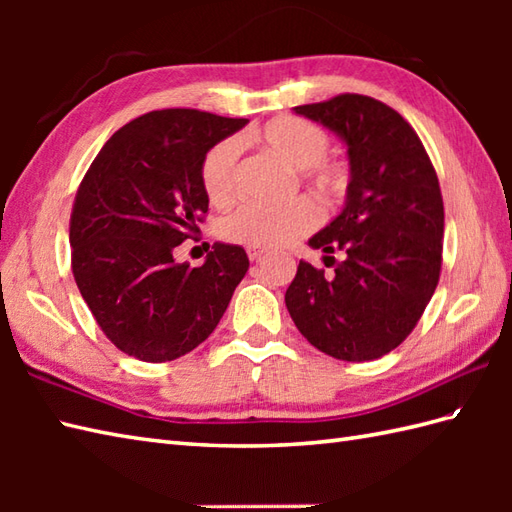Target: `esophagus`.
Listing matches in <instances>:
<instances>
[{
    "label": "esophagus",
    "mask_w": 512,
    "mask_h": 512,
    "mask_svg": "<svg viewBox=\"0 0 512 512\" xmlns=\"http://www.w3.org/2000/svg\"><path fill=\"white\" fill-rule=\"evenodd\" d=\"M266 255H268V250H264V248H248L250 262H259V259H264Z\"/></svg>",
    "instance_id": "34e87169"
}]
</instances>
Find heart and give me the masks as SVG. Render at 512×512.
Returning <instances> with one entry per match:
<instances>
[{
  "label": "heart",
  "instance_id": "heart-1",
  "mask_svg": "<svg viewBox=\"0 0 512 512\" xmlns=\"http://www.w3.org/2000/svg\"><path fill=\"white\" fill-rule=\"evenodd\" d=\"M259 147L279 158L286 167L299 171V178L319 198L334 202L345 195L350 184L347 167L330 156L332 140L319 125L303 118H277L253 136ZM239 162L242 147L239 140L228 136L209 147L202 165L200 180L213 204H228L239 189ZM321 222L317 204L299 198L286 206L242 204L222 217L220 235L226 242L248 248H279L308 235Z\"/></svg>",
  "mask_w": 512,
  "mask_h": 512
}]
</instances>
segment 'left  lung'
Listing matches in <instances>:
<instances>
[{
    "label": "left lung",
    "mask_w": 512,
    "mask_h": 512,
    "mask_svg": "<svg viewBox=\"0 0 512 512\" xmlns=\"http://www.w3.org/2000/svg\"><path fill=\"white\" fill-rule=\"evenodd\" d=\"M347 145L350 184L341 215L310 239L345 259L334 275L299 262L286 308L328 356L361 363L389 354L416 328L442 268L444 204L427 149L389 105L363 94L299 105Z\"/></svg>",
    "instance_id": "8db88e82"
}]
</instances>
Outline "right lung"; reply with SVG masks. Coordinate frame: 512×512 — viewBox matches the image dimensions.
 Returning <instances> with one entry per match:
<instances>
[{
	"instance_id": "1",
	"label": "right lung",
	"mask_w": 512,
	"mask_h": 512,
	"mask_svg": "<svg viewBox=\"0 0 512 512\" xmlns=\"http://www.w3.org/2000/svg\"><path fill=\"white\" fill-rule=\"evenodd\" d=\"M248 121L200 110H158L107 140L76 191L72 273L103 334L145 363L195 350L220 323L248 270L242 246L213 244L206 262L173 250L200 235L209 211L200 165Z\"/></svg>"
}]
</instances>
